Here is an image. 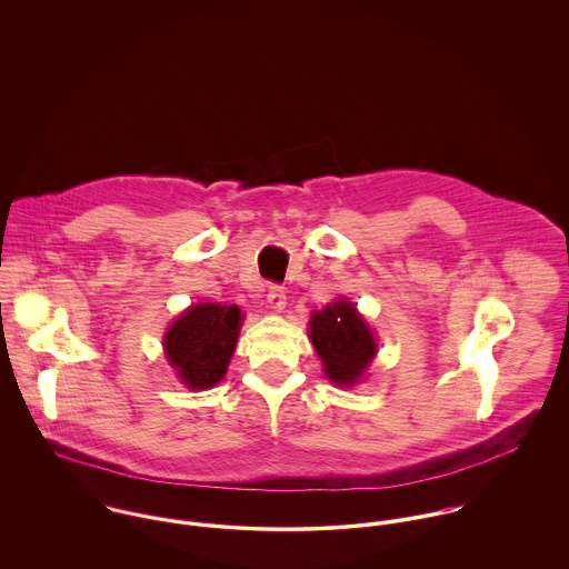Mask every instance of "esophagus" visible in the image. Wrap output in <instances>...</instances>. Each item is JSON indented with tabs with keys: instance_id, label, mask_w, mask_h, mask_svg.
<instances>
[{
	"instance_id": "34e87169",
	"label": "esophagus",
	"mask_w": 569,
	"mask_h": 569,
	"mask_svg": "<svg viewBox=\"0 0 569 569\" xmlns=\"http://www.w3.org/2000/svg\"><path fill=\"white\" fill-rule=\"evenodd\" d=\"M267 302H269V307H271L273 311H282L284 305H287V293H284V289L278 287V284H271L269 291H267Z\"/></svg>"
}]
</instances>
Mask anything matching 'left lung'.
<instances>
[{"instance_id":"obj_1","label":"left lung","mask_w":569,"mask_h":569,"mask_svg":"<svg viewBox=\"0 0 569 569\" xmlns=\"http://www.w3.org/2000/svg\"><path fill=\"white\" fill-rule=\"evenodd\" d=\"M311 341L337 386L355 383L377 352L372 330L350 302L328 305L311 318Z\"/></svg>"}]
</instances>
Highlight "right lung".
Wrapping results in <instances>:
<instances>
[{
    "label": "right lung",
    "instance_id": "1",
    "mask_svg": "<svg viewBox=\"0 0 569 569\" xmlns=\"http://www.w3.org/2000/svg\"><path fill=\"white\" fill-rule=\"evenodd\" d=\"M239 307L197 305L168 328L163 348L179 379L192 390L217 386L232 359L241 328Z\"/></svg>",
    "mask_w": 569,
    "mask_h": 569
}]
</instances>
